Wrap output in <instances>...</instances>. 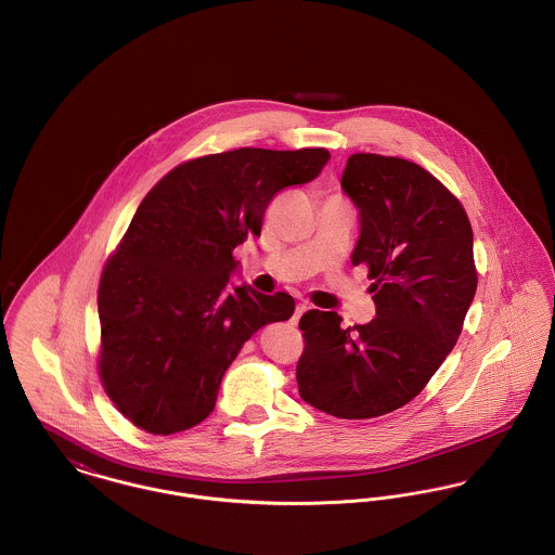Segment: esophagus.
I'll return each mask as SVG.
<instances>
[{
    "instance_id": "obj_1",
    "label": "esophagus",
    "mask_w": 555,
    "mask_h": 555,
    "mask_svg": "<svg viewBox=\"0 0 555 555\" xmlns=\"http://www.w3.org/2000/svg\"><path fill=\"white\" fill-rule=\"evenodd\" d=\"M308 310V306H304V304H299L297 308H295V312H293V317H291V324H297L299 322V318L301 314Z\"/></svg>"
}]
</instances>
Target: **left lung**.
I'll return each mask as SVG.
<instances>
[{
  "label": "left lung",
  "mask_w": 555,
  "mask_h": 555,
  "mask_svg": "<svg viewBox=\"0 0 555 555\" xmlns=\"http://www.w3.org/2000/svg\"><path fill=\"white\" fill-rule=\"evenodd\" d=\"M360 211L353 266H369L376 317L344 328L337 312L299 320V396L345 421L412 401L443 364L475 299L473 227L457 197L423 166L353 154L341 177Z\"/></svg>",
  "instance_id": "8db88e82"
}]
</instances>
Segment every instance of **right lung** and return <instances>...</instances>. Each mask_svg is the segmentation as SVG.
Masks as SVG:
<instances>
[{
	"label": "right lung",
	"mask_w": 555,
	"mask_h": 555,
	"mask_svg": "<svg viewBox=\"0 0 555 555\" xmlns=\"http://www.w3.org/2000/svg\"><path fill=\"white\" fill-rule=\"evenodd\" d=\"M328 158L241 147L189 159L139 204L98 291L102 385L134 426L172 435L206 421L243 344L289 320V293L229 285L233 249L260 237L279 191L314 181Z\"/></svg>",
	"instance_id": "add662e5"
}]
</instances>
